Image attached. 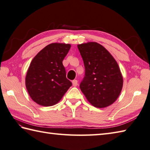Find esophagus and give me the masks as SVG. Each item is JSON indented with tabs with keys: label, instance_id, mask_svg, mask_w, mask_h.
I'll return each instance as SVG.
<instances>
[{
	"label": "esophagus",
	"instance_id": "esophagus-1",
	"mask_svg": "<svg viewBox=\"0 0 150 150\" xmlns=\"http://www.w3.org/2000/svg\"><path fill=\"white\" fill-rule=\"evenodd\" d=\"M72 84H73V86H77L78 85V81L77 80H73L72 81Z\"/></svg>",
	"mask_w": 150,
	"mask_h": 150
}]
</instances>
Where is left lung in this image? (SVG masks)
<instances>
[{
    "label": "left lung",
    "instance_id": "obj_1",
    "mask_svg": "<svg viewBox=\"0 0 150 150\" xmlns=\"http://www.w3.org/2000/svg\"><path fill=\"white\" fill-rule=\"evenodd\" d=\"M85 75L80 88L96 108H105L115 101L122 90L123 78L119 65L110 53L95 42L79 44Z\"/></svg>",
    "mask_w": 150,
    "mask_h": 150
}]
</instances>
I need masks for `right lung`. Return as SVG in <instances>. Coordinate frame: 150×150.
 <instances>
[{"instance_id": "add662e5", "label": "right lung", "mask_w": 150, "mask_h": 150, "mask_svg": "<svg viewBox=\"0 0 150 150\" xmlns=\"http://www.w3.org/2000/svg\"><path fill=\"white\" fill-rule=\"evenodd\" d=\"M70 47L69 44H50L31 61L26 77V86L31 99L38 104H56L71 86L62 64Z\"/></svg>"}]
</instances>
